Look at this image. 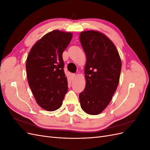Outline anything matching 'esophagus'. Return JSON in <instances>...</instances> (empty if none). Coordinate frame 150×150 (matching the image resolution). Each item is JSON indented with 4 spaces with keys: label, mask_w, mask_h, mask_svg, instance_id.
<instances>
[{
    "label": "esophagus",
    "mask_w": 150,
    "mask_h": 150,
    "mask_svg": "<svg viewBox=\"0 0 150 150\" xmlns=\"http://www.w3.org/2000/svg\"><path fill=\"white\" fill-rule=\"evenodd\" d=\"M71 78H72V79H74V78H76V75L75 74H71Z\"/></svg>",
    "instance_id": "obj_1"
}]
</instances>
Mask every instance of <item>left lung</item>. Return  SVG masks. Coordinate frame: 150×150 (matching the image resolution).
<instances>
[{"label":"left lung","mask_w":150,"mask_h":150,"mask_svg":"<svg viewBox=\"0 0 150 150\" xmlns=\"http://www.w3.org/2000/svg\"><path fill=\"white\" fill-rule=\"evenodd\" d=\"M80 41L86 56V87L79 94L83 110L97 115L111 101L119 83L121 61L111 40L96 30L81 32Z\"/></svg>","instance_id":"1"}]
</instances>
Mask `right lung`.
I'll return each instance as SVG.
<instances>
[{"label": "right lung", "instance_id": "1", "mask_svg": "<svg viewBox=\"0 0 150 150\" xmlns=\"http://www.w3.org/2000/svg\"><path fill=\"white\" fill-rule=\"evenodd\" d=\"M72 34L58 30L44 35L32 47L26 61L29 87L39 105L48 111L59 108L68 86L62 53Z\"/></svg>", "mask_w": 150, "mask_h": 150}]
</instances>
